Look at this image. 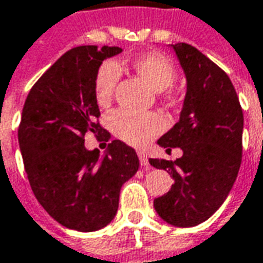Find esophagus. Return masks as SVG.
Returning <instances> with one entry per match:
<instances>
[{
	"label": "esophagus",
	"mask_w": 263,
	"mask_h": 263,
	"mask_svg": "<svg viewBox=\"0 0 263 263\" xmlns=\"http://www.w3.org/2000/svg\"><path fill=\"white\" fill-rule=\"evenodd\" d=\"M138 157H140V163L142 167L148 168V157H147V154L144 153V151H138Z\"/></svg>",
	"instance_id": "1"
}]
</instances>
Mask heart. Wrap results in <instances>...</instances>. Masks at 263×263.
Listing matches in <instances>:
<instances>
[{
    "instance_id": "1",
    "label": "heart",
    "mask_w": 263,
    "mask_h": 263,
    "mask_svg": "<svg viewBox=\"0 0 263 263\" xmlns=\"http://www.w3.org/2000/svg\"><path fill=\"white\" fill-rule=\"evenodd\" d=\"M131 65L138 77L156 91H164L170 88L176 78V68L173 62L157 52L141 55L132 61ZM118 81V65L110 61L103 62L97 69L95 78V97L99 106L104 107L112 102ZM109 125L118 138L132 145L147 144L164 128V122L159 115L135 114L125 109L112 112L109 116Z\"/></svg>"
}]
</instances>
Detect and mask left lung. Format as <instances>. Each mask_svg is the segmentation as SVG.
<instances>
[{"label": "left lung", "instance_id": "obj_1", "mask_svg": "<svg viewBox=\"0 0 263 263\" xmlns=\"http://www.w3.org/2000/svg\"><path fill=\"white\" fill-rule=\"evenodd\" d=\"M186 77L179 122L159 141L167 153L183 151L175 161L149 159L170 173L175 183L154 199L160 217L175 227H194L208 220L226 201L241 163L243 110L229 76L202 52L172 45Z\"/></svg>", "mask_w": 263, "mask_h": 263}]
</instances>
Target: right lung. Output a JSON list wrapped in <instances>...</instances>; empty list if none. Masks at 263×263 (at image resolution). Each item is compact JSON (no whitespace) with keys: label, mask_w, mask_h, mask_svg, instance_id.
<instances>
[{"label":"right lung","mask_w":263,"mask_h":263,"mask_svg":"<svg viewBox=\"0 0 263 263\" xmlns=\"http://www.w3.org/2000/svg\"><path fill=\"white\" fill-rule=\"evenodd\" d=\"M118 46H77L65 52L32 87L24 102L18 144L29 183L53 220L77 231L106 227L116 215L122 185L140 167L135 149L114 140L100 157L84 147L93 132L107 141L100 126L95 78Z\"/></svg>","instance_id":"add662e5"}]
</instances>
